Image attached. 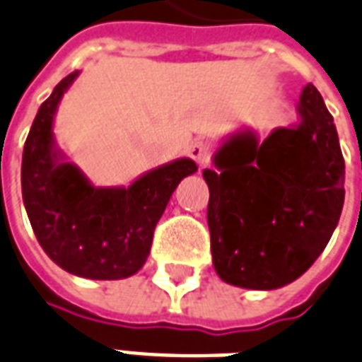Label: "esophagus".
<instances>
[{
	"mask_svg": "<svg viewBox=\"0 0 362 362\" xmlns=\"http://www.w3.org/2000/svg\"><path fill=\"white\" fill-rule=\"evenodd\" d=\"M209 151H211L209 143L204 141V139H194V141L189 145L187 153H189V156L192 160H196L202 166V164H206L207 158H209Z\"/></svg>",
	"mask_w": 362,
	"mask_h": 362,
	"instance_id": "1",
	"label": "esophagus"
}]
</instances>
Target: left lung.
Returning a JSON list of instances; mask_svg holds the SVG:
<instances>
[{
  "label": "left lung",
  "instance_id": "obj_1",
  "mask_svg": "<svg viewBox=\"0 0 362 362\" xmlns=\"http://www.w3.org/2000/svg\"><path fill=\"white\" fill-rule=\"evenodd\" d=\"M298 122L260 139L242 126L219 143L209 187L207 225L213 266L228 285L285 287L327 247L344 207L346 164L338 132L313 85L296 102Z\"/></svg>",
  "mask_w": 362,
  "mask_h": 362
}]
</instances>
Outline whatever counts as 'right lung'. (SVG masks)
<instances>
[{
  "label": "right lung",
  "mask_w": 362,
  "mask_h": 362,
  "mask_svg": "<svg viewBox=\"0 0 362 362\" xmlns=\"http://www.w3.org/2000/svg\"><path fill=\"white\" fill-rule=\"evenodd\" d=\"M79 74L62 79L33 119L22 153V198L39 245L62 270L86 279H124L143 268L173 190L198 166L183 156L128 187L92 185L67 162L54 136L58 105Z\"/></svg>",
  "instance_id": "right-lung-1"
}]
</instances>
